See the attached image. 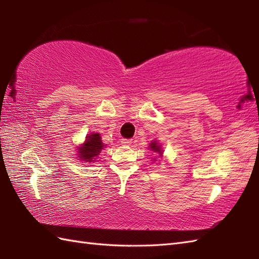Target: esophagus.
<instances>
[{
    "mask_svg": "<svg viewBox=\"0 0 259 259\" xmlns=\"http://www.w3.org/2000/svg\"><path fill=\"white\" fill-rule=\"evenodd\" d=\"M131 144H133V140H131V139H121V145L129 146Z\"/></svg>",
    "mask_w": 259,
    "mask_h": 259,
    "instance_id": "esophagus-1",
    "label": "esophagus"
}]
</instances>
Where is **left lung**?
<instances>
[{
  "instance_id": "1",
  "label": "left lung",
  "mask_w": 259,
  "mask_h": 259,
  "mask_svg": "<svg viewBox=\"0 0 259 259\" xmlns=\"http://www.w3.org/2000/svg\"><path fill=\"white\" fill-rule=\"evenodd\" d=\"M150 149H151L153 152H158L159 155H161V153H162V150H161L160 146H159L156 141L151 142V145H150Z\"/></svg>"
}]
</instances>
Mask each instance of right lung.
<instances>
[{"instance_id": "1", "label": "right lung", "mask_w": 259, "mask_h": 259, "mask_svg": "<svg viewBox=\"0 0 259 259\" xmlns=\"http://www.w3.org/2000/svg\"><path fill=\"white\" fill-rule=\"evenodd\" d=\"M104 145L102 144L101 137L99 134H91L87 137L85 142L82 147L79 148V158L83 161L93 162L96 160V157L99 156V153L103 149Z\"/></svg>"}]
</instances>
